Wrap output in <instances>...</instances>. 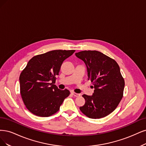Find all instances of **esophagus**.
<instances>
[{
	"instance_id": "obj_1",
	"label": "esophagus",
	"mask_w": 146,
	"mask_h": 146,
	"mask_svg": "<svg viewBox=\"0 0 146 146\" xmlns=\"http://www.w3.org/2000/svg\"><path fill=\"white\" fill-rule=\"evenodd\" d=\"M72 95L73 96H76V97H78V96H80V94H79V93H74V92H72Z\"/></svg>"
}]
</instances>
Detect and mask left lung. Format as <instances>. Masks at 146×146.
<instances>
[{
    "mask_svg": "<svg viewBox=\"0 0 146 146\" xmlns=\"http://www.w3.org/2000/svg\"><path fill=\"white\" fill-rule=\"evenodd\" d=\"M85 63L88 79L94 87L92 96L83 95L86 103L79 109L92 119L109 115L118 106L123 96L124 80L116 61L98 51H82L75 53Z\"/></svg>",
    "mask_w": 146,
    "mask_h": 146,
    "instance_id": "left-lung-1",
    "label": "left lung"
}]
</instances>
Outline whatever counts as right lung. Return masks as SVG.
Segmentation results:
<instances>
[{
	"mask_svg": "<svg viewBox=\"0 0 146 146\" xmlns=\"http://www.w3.org/2000/svg\"><path fill=\"white\" fill-rule=\"evenodd\" d=\"M75 50H53L32 58L19 77L21 95L33 114L48 117L56 113L69 90H60L54 83L62 62Z\"/></svg>",
	"mask_w": 146,
	"mask_h": 146,
	"instance_id": "obj_1",
	"label": "right lung"
}]
</instances>
